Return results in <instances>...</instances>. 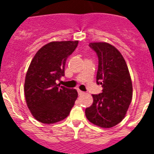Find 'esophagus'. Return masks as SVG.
Returning <instances> with one entry per match:
<instances>
[{"label": "esophagus", "mask_w": 154, "mask_h": 154, "mask_svg": "<svg viewBox=\"0 0 154 154\" xmlns=\"http://www.w3.org/2000/svg\"><path fill=\"white\" fill-rule=\"evenodd\" d=\"M78 93H79V95H82V94H84L85 93V92H82V91H81V90H78Z\"/></svg>", "instance_id": "34e87169"}]
</instances>
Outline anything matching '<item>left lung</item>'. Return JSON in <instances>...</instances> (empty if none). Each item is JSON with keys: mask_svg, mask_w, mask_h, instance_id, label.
<instances>
[{"mask_svg": "<svg viewBox=\"0 0 154 154\" xmlns=\"http://www.w3.org/2000/svg\"><path fill=\"white\" fill-rule=\"evenodd\" d=\"M99 59L96 83L103 92L92 95L93 103L85 109L86 118L103 128L117 125L126 116L131 103L133 85L127 65L121 53L106 42L90 43Z\"/></svg>", "mask_w": 154, "mask_h": 154, "instance_id": "1", "label": "left lung"}]
</instances>
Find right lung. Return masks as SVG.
Wrapping results in <instances>:
<instances>
[{
	"instance_id": "1",
	"label": "right lung",
	"mask_w": 154,
	"mask_h": 154,
	"mask_svg": "<svg viewBox=\"0 0 154 154\" xmlns=\"http://www.w3.org/2000/svg\"><path fill=\"white\" fill-rule=\"evenodd\" d=\"M78 41L52 42L38 51L29 65L24 82V95L28 109L38 121L55 123L70 113L78 92L56 83L65 75L68 57Z\"/></svg>"
}]
</instances>
